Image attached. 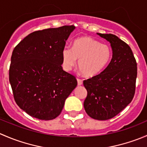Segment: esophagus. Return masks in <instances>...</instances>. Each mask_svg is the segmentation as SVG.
<instances>
[{
	"mask_svg": "<svg viewBox=\"0 0 147 147\" xmlns=\"http://www.w3.org/2000/svg\"><path fill=\"white\" fill-rule=\"evenodd\" d=\"M77 80H78V85H82V80H81V79H80V78H78V79H77Z\"/></svg>",
	"mask_w": 147,
	"mask_h": 147,
	"instance_id": "1",
	"label": "esophagus"
}]
</instances>
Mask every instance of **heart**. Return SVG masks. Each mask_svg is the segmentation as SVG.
<instances>
[{
	"label": "heart",
	"instance_id": "heart-1",
	"mask_svg": "<svg viewBox=\"0 0 147 147\" xmlns=\"http://www.w3.org/2000/svg\"><path fill=\"white\" fill-rule=\"evenodd\" d=\"M63 67L65 70H70L78 60V66L83 75L93 77L102 72L110 60L112 50L107 44L90 38L82 37L75 40L71 48L65 46L63 53Z\"/></svg>",
	"mask_w": 147,
	"mask_h": 147
}]
</instances>
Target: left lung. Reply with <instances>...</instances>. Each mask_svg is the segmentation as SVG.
<instances>
[{
    "label": "left lung",
    "mask_w": 147,
    "mask_h": 147,
    "mask_svg": "<svg viewBox=\"0 0 147 147\" xmlns=\"http://www.w3.org/2000/svg\"><path fill=\"white\" fill-rule=\"evenodd\" d=\"M111 43L112 58L99 75L83 81L84 107L90 117L107 120L117 115L135 94L137 64L131 47L113 34L98 33Z\"/></svg>",
    "instance_id": "1"
}]
</instances>
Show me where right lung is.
<instances>
[{"mask_svg": "<svg viewBox=\"0 0 147 147\" xmlns=\"http://www.w3.org/2000/svg\"><path fill=\"white\" fill-rule=\"evenodd\" d=\"M74 29L64 26L35 31L13 50L9 69L13 97L31 117L55 119L78 84L76 78L62 67L63 50Z\"/></svg>", "mask_w": 147, "mask_h": 147, "instance_id": "add662e5", "label": "right lung"}]
</instances>
